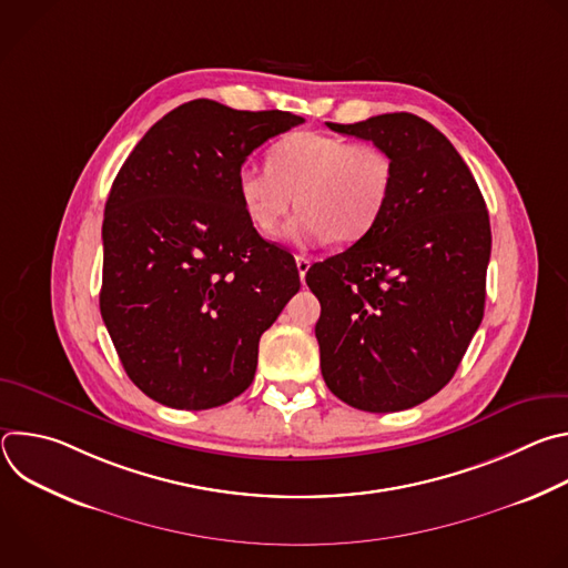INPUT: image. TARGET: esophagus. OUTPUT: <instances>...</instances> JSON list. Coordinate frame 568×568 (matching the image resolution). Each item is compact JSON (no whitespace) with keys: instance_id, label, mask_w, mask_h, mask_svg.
Returning a JSON list of instances; mask_svg holds the SVG:
<instances>
[{"instance_id":"obj_1","label":"esophagus","mask_w":568,"mask_h":568,"mask_svg":"<svg viewBox=\"0 0 568 568\" xmlns=\"http://www.w3.org/2000/svg\"><path fill=\"white\" fill-rule=\"evenodd\" d=\"M310 258H305V256H296V270H298V276H301V281H305V274H307V270H310Z\"/></svg>"}]
</instances>
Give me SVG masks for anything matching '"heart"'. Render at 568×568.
<instances>
[{"mask_svg": "<svg viewBox=\"0 0 568 568\" xmlns=\"http://www.w3.org/2000/svg\"><path fill=\"white\" fill-rule=\"evenodd\" d=\"M237 197L247 220L272 235L287 211H298L285 237L298 247L318 242H357L382 217L390 189L393 161L371 141L337 134L292 132L267 152V169L245 164L235 175Z\"/></svg>", "mask_w": 568, "mask_h": 568, "instance_id": "heart-1", "label": "heart"}]
</instances>
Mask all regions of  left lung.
Instances as JSON below:
<instances>
[{
  "instance_id": "1",
  "label": "left lung",
  "mask_w": 568,
  "mask_h": 568,
  "mask_svg": "<svg viewBox=\"0 0 568 568\" xmlns=\"http://www.w3.org/2000/svg\"><path fill=\"white\" fill-rule=\"evenodd\" d=\"M326 125L384 148L393 189L371 233L305 274L321 303V375L355 409H412L454 377L480 326L488 209L463 156L425 119Z\"/></svg>"
}]
</instances>
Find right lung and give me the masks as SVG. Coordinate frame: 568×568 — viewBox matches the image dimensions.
<instances>
[{
	"mask_svg": "<svg viewBox=\"0 0 568 568\" xmlns=\"http://www.w3.org/2000/svg\"><path fill=\"white\" fill-rule=\"evenodd\" d=\"M301 123L197 99L156 121L121 166L103 220L101 314L128 377L154 402L202 412L252 384L261 335L301 278L247 220L235 175Z\"/></svg>",
	"mask_w": 568,
	"mask_h": 568,
	"instance_id": "1",
	"label": "right lung"
}]
</instances>
